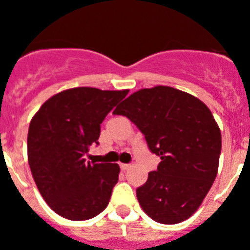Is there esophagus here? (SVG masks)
Returning <instances> with one entry per match:
<instances>
[{
  "label": "esophagus",
  "instance_id": "34e87169",
  "mask_svg": "<svg viewBox=\"0 0 250 250\" xmlns=\"http://www.w3.org/2000/svg\"><path fill=\"white\" fill-rule=\"evenodd\" d=\"M130 167V164H120V169L123 170V171H125V170H127Z\"/></svg>",
  "mask_w": 250,
  "mask_h": 250
}]
</instances>
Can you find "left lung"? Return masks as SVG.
<instances>
[{
	"label": "left lung",
	"mask_w": 250,
	"mask_h": 250,
	"mask_svg": "<svg viewBox=\"0 0 250 250\" xmlns=\"http://www.w3.org/2000/svg\"><path fill=\"white\" fill-rule=\"evenodd\" d=\"M112 114L136 125L161 160L136 189L143 210L161 224L193 215L215 180L222 151V134L208 106L190 94L156 86L130 95Z\"/></svg>",
	"instance_id": "1"
}]
</instances>
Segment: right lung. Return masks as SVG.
<instances>
[{"label":"right lung","instance_id":"1","mask_svg":"<svg viewBox=\"0 0 250 250\" xmlns=\"http://www.w3.org/2000/svg\"><path fill=\"white\" fill-rule=\"evenodd\" d=\"M127 92L65 90L48 99L31 120V173L48 207L66 219H91L109 204L120 167L86 161L85 154L90 145H99L101 123Z\"/></svg>","mask_w":250,"mask_h":250}]
</instances>
